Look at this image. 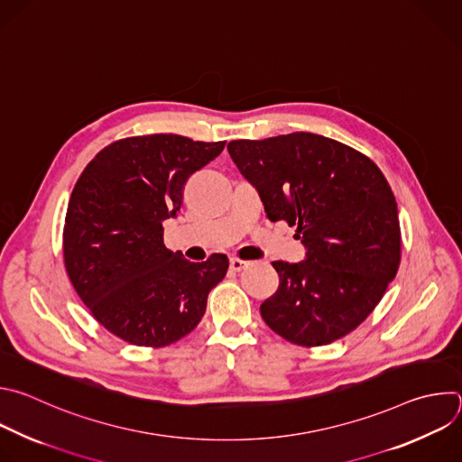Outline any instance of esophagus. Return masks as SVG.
<instances>
[{"mask_svg": "<svg viewBox=\"0 0 462 462\" xmlns=\"http://www.w3.org/2000/svg\"><path fill=\"white\" fill-rule=\"evenodd\" d=\"M229 267H231L233 271H242V269L247 267V262H244V260H240V258H231Z\"/></svg>", "mask_w": 462, "mask_h": 462, "instance_id": "obj_1", "label": "esophagus"}]
</instances>
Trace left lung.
Returning a JSON list of instances; mask_svg holds the SVG:
<instances>
[{
    "instance_id": "8db88e82",
    "label": "left lung",
    "mask_w": 462,
    "mask_h": 462,
    "mask_svg": "<svg viewBox=\"0 0 462 462\" xmlns=\"http://www.w3.org/2000/svg\"><path fill=\"white\" fill-rule=\"evenodd\" d=\"M227 151L267 218L295 226L308 249L299 263L273 262L281 284L260 306L263 322L306 347L342 338L375 310L401 263L399 211L383 171L313 133L233 140Z\"/></svg>"
}]
</instances>
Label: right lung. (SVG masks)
<instances>
[{
	"mask_svg": "<svg viewBox=\"0 0 462 462\" xmlns=\"http://www.w3.org/2000/svg\"><path fill=\"white\" fill-rule=\"evenodd\" d=\"M226 142L147 134L113 142L79 174L65 226V269L81 302L122 340L163 347L202 320L209 291L229 260L189 262L163 244V220L176 217L189 176Z\"/></svg>",
	"mask_w": 462,
	"mask_h": 462,
	"instance_id": "obj_1",
	"label": "right lung"
}]
</instances>
